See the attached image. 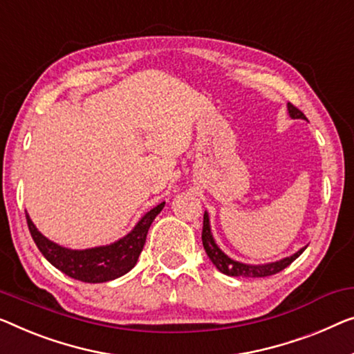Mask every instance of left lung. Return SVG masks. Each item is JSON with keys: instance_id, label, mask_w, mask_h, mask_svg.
Segmentation results:
<instances>
[{"instance_id": "obj_1", "label": "left lung", "mask_w": 354, "mask_h": 354, "mask_svg": "<svg viewBox=\"0 0 354 354\" xmlns=\"http://www.w3.org/2000/svg\"><path fill=\"white\" fill-rule=\"evenodd\" d=\"M288 111L289 115L292 119H307L305 114L300 111L299 108H295L292 103H288ZM202 241H203V248L207 251L208 257L211 259V262L214 263L216 268L219 272L225 273L229 277H250V278H259V277H270L275 275V273L281 272L283 268H286L289 263H292L297 257L302 254L305 251V248L295 252L291 257H286V259L273 262V263H266V266H246V263L232 261L230 257H227L224 254L223 251L219 250L218 245L214 243L213 235H211L209 230V221H208V214H203V229H202Z\"/></svg>"}]
</instances>
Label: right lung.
Wrapping results in <instances>:
<instances>
[{"label":"right lung","mask_w":354,"mask_h":354,"mask_svg":"<svg viewBox=\"0 0 354 354\" xmlns=\"http://www.w3.org/2000/svg\"><path fill=\"white\" fill-rule=\"evenodd\" d=\"M165 203L157 205L149 213L143 216V219L135 225V229L129 235L120 239L109 246H98L92 250L75 251L55 245L54 241L47 240L38 232L35 224L31 223L30 216H26L31 239L42 252V256L49 261L55 268L65 275L79 279L82 283H104L125 275L135 267L136 261L143 251L146 243V235L152 221L160 213Z\"/></svg>","instance_id":"1"}]
</instances>
